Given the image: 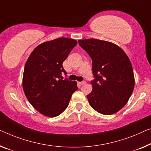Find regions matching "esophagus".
I'll return each mask as SVG.
<instances>
[{
	"label": "esophagus",
	"instance_id": "34e87169",
	"mask_svg": "<svg viewBox=\"0 0 151 151\" xmlns=\"http://www.w3.org/2000/svg\"><path fill=\"white\" fill-rule=\"evenodd\" d=\"M85 83H86V81H81V82H78V84L80 85H83L84 84H85Z\"/></svg>",
	"mask_w": 151,
	"mask_h": 151
}]
</instances>
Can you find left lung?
<instances>
[{
  "instance_id": "left-lung-1",
  "label": "left lung",
  "mask_w": 151,
  "mask_h": 151,
  "mask_svg": "<svg viewBox=\"0 0 151 151\" xmlns=\"http://www.w3.org/2000/svg\"><path fill=\"white\" fill-rule=\"evenodd\" d=\"M92 60L93 89L87 96L91 106L100 113H116L127 104L134 88L132 66L126 53L111 42L78 40Z\"/></svg>"
}]
</instances>
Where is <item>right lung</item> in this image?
Returning a JSON list of instances; mask_svg holds the SVG:
<instances>
[{"mask_svg":"<svg viewBox=\"0 0 151 151\" xmlns=\"http://www.w3.org/2000/svg\"><path fill=\"white\" fill-rule=\"evenodd\" d=\"M76 44L75 39L63 37L45 42L34 49L26 63L24 91L29 102L45 116L62 113L78 89L76 81L63 80L62 76L67 74L62 63Z\"/></svg>","mask_w":151,"mask_h":151,"instance_id":"1","label":"right lung"}]
</instances>
